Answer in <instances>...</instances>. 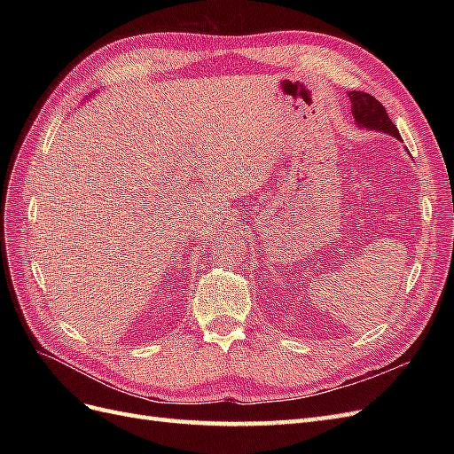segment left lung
Here are the masks:
<instances>
[{"instance_id": "obj_1", "label": "left lung", "mask_w": 454, "mask_h": 454, "mask_svg": "<svg viewBox=\"0 0 454 454\" xmlns=\"http://www.w3.org/2000/svg\"><path fill=\"white\" fill-rule=\"evenodd\" d=\"M348 96L352 102V115L360 127L387 132L390 136H395L397 140H402V136L390 121L387 109H384V106L379 100H375V96L360 90H352L348 92Z\"/></svg>"}]
</instances>
